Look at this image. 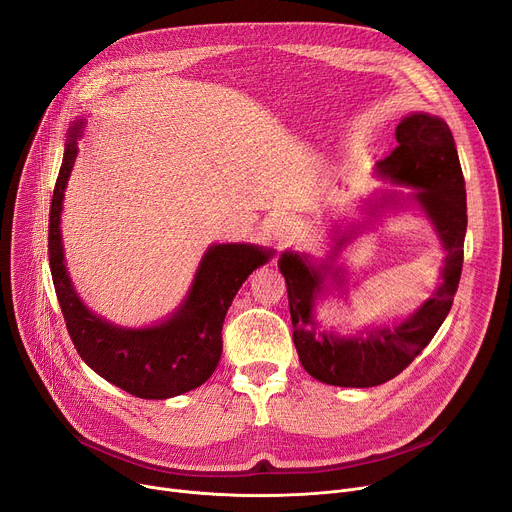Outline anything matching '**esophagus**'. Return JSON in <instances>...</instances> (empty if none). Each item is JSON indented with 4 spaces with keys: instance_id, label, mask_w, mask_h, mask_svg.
Segmentation results:
<instances>
[{
    "instance_id": "34e87169",
    "label": "esophagus",
    "mask_w": 512,
    "mask_h": 512,
    "mask_svg": "<svg viewBox=\"0 0 512 512\" xmlns=\"http://www.w3.org/2000/svg\"><path fill=\"white\" fill-rule=\"evenodd\" d=\"M270 232L272 236L280 242V245H284V242L292 240L294 236L299 234V224L294 218H290V215H276V218L270 220Z\"/></svg>"
}]
</instances>
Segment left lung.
I'll list each match as a JSON object with an SVG mask.
<instances>
[{
    "label": "left lung",
    "instance_id": "obj_1",
    "mask_svg": "<svg viewBox=\"0 0 512 512\" xmlns=\"http://www.w3.org/2000/svg\"><path fill=\"white\" fill-rule=\"evenodd\" d=\"M398 147L375 164V176L411 193L384 191L369 207L378 218L382 209L417 205L432 222L446 251L440 284L417 311L394 324L363 326L357 334L324 330L317 319V301L330 288L344 286V270L336 265L348 234L334 236V249L321 261L307 253L284 251L278 267L286 280L292 317V340L301 365L315 380L342 388L380 386L405 369L436 336L459 288L467 232V191L448 124L432 114L415 112L396 126Z\"/></svg>",
    "mask_w": 512,
    "mask_h": 512
}]
</instances>
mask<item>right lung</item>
<instances>
[{"label":"right lung","instance_id":"right-lung-1","mask_svg":"<svg viewBox=\"0 0 512 512\" xmlns=\"http://www.w3.org/2000/svg\"><path fill=\"white\" fill-rule=\"evenodd\" d=\"M83 128L85 120L70 126L49 211V267L68 334L80 359L132 396L166 400L191 392L205 384L220 363L224 317L238 288L276 251L249 242L211 245L182 303L155 326L122 328L93 313L70 280L60 230Z\"/></svg>","mask_w":512,"mask_h":512}]
</instances>
